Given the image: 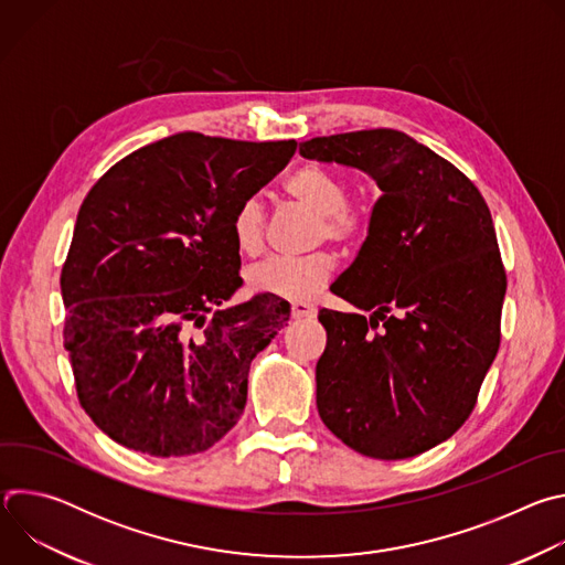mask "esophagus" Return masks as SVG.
I'll use <instances>...</instances> for the list:
<instances>
[{
	"mask_svg": "<svg viewBox=\"0 0 565 565\" xmlns=\"http://www.w3.org/2000/svg\"><path fill=\"white\" fill-rule=\"evenodd\" d=\"M292 317H295V319L315 317V306L308 303V301H292Z\"/></svg>",
	"mask_w": 565,
	"mask_h": 565,
	"instance_id": "1",
	"label": "esophagus"
}]
</instances>
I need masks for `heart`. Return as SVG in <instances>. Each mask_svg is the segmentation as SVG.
Masks as SVG:
<instances>
[{
  "mask_svg": "<svg viewBox=\"0 0 565 565\" xmlns=\"http://www.w3.org/2000/svg\"><path fill=\"white\" fill-rule=\"evenodd\" d=\"M286 192L315 212L329 238H355L364 230L360 212L347 205L349 190L344 179L317 163L297 168L286 179ZM234 246L241 255H257L264 244V210L257 199H246L232 216ZM333 273V257L315 253L308 257H268L248 270V286L284 299L303 301L315 297Z\"/></svg>",
  "mask_w": 565,
  "mask_h": 565,
  "instance_id": "b5f03b06",
  "label": "heart"
}]
</instances>
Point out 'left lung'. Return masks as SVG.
I'll return each instance as SVG.
<instances>
[{
	"label": "left lung",
	"mask_w": 565,
	"mask_h": 565,
	"mask_svg": "<svg viewBox=\"0 0 565 565\" xmlns=\"http://www.w3.org/2000/svg\"><path fill=\"white\" fill-rule=\"evenodd\" d=\"M299 153L382 190L333 284L360 312L319 310V418L362 456H418L462 427L499 351L508 281L490 207L449 160L395 129L310 138Z\"/></svg>",
	"instance_id": "obj_1"
}]
</instances>
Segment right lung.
I'll return each mask as SVG.
<instances>
[{
  "label": "right lung",
  "instance_id": "right-lung-1",
  "mask_svg": "<svg viewBox=\"0 0 565 565\" xmlns=\"http://www.w3.org/2000/svg\"><path fill=\"white\" fill-rule=\"evenodd\" d=\"M295 149L181 131L125 156L87 194L60 277L64 349L79 405L118 445L190 456L244 414L250 362L290 303L221 308L244 284L232 216Z\"/></svg>",
  "mask_w": 565,
  "mask_h": 565
}]
</instances>
